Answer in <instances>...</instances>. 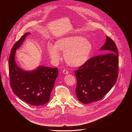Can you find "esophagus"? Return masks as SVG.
<instances>
[{"mask_svg": "<svg viewBox=\"0 0 132 132\" xmlns=\"http://www.w3.org/2000/svg\"><path fill=\"white\" fill-rule=\"evenodd\" d=\"M63 73H64V74H68V73H69V72H68L67 70L64 69V70H63Z\"/></svg>", "mask_w": 132, "mask_h": 132, "instance_id": "1", "label": "esophagus"}]
</instances>
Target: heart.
I'll use <instances>...</instances> for the list:
<instances>
[{
	"mask_svg": "<svg viewBox=\"0 0 132 132\" xmlns=\"http://www.w3.org/2000/svg\"><path fill=\"white\" fill-rule=\"evenodd\" d=\"M47 50L54 62H58L60 61V50L64 52V59L69 65L80 67L90 59L93 45L90 41L81 36L67 35L59 39L55 45L49 44Z\"/></svg>",
	"mask_w": 132,
	"mask_h": 132,
	"instance_id": "heart-1",
	"label": "heart"
}]
</instances>
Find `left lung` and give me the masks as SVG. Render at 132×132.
I'll return each mask as SVG.
<instances>
[{"label":"left lung","mask_w":132,"mask_h":132,"mask_svg":"<svg viewBox=\"0 0 132 132\" xmlns=\"http://www.w3.org/2000/svg\"><path fill=\"white\" fill-rule=\"evenodd\" d=\"M100 50L106 54L89 59L75 71L77 81L75 89L81 102L88 104L101 100L116 83L119 72V54L116 44L106 36Z\"/></svg>","instance_id":"1"}]
</instances>
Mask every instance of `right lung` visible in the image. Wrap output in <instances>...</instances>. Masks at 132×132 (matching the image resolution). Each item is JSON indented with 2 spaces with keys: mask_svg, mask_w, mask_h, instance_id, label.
Wrapping results in <instances>:
<instances>
[{
  "mask_svg": "<svg viewBox=\"0 0 132 132\" xmlns=\"http://www.w3.org/2000/svg\"><path fill=\"white\" fill-rule=\"evenodd\" d=\"M29 34V32L25 33L11 49L8 62L10 84L12 91L18 98L30 104L39 106L49 101L59 71L57 68L44 66L27 71L16 65L15 51Z\"/></svg>",
  "mask_w": 132,
  "mask_h": 132,
  "instance_id": "1",
  "label": "right lung"
}]
</instances>
